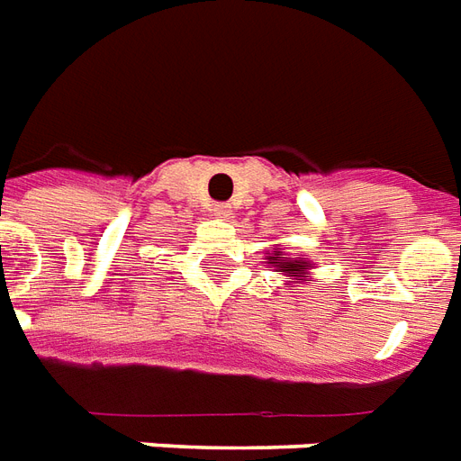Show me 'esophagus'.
Segmentation results:
<instances>
[{"label":"esophagus","mask_w":461,"mask_h":461,"mask_svg":"<svg viewBox=\"0 0 461 461\" xmlns=\"http://www.w3.org/2000/svg\"><path fill=\"white\" fill-rule=\"evenodd\" d=\"M212 215H215L217 220H230L231 205H227V203H215V205H212Z\"/></svg>","instance_id":"1"}]
</instances>
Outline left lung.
<instances>
[{
    "instance_id": "8db88e82",
    "label": "left lung",
    "mask_w": 461,
    "mask_h": 461,
    "mask_svg": "<svg viewBox=\"0 0 461 461\" xmlns=\"http://www.w3.org/2000/svg\"><path fill=\"white\" fill-rule=\"evenodd\" d=\"M266 263L273 266L276 273L280 276H285V285H293V283H304L312 277V268H314V263L307 261V258H300V256H290L285 254V249H280V246H273L268 249V256H266Z\"/></svg>"
}]
</instances>
